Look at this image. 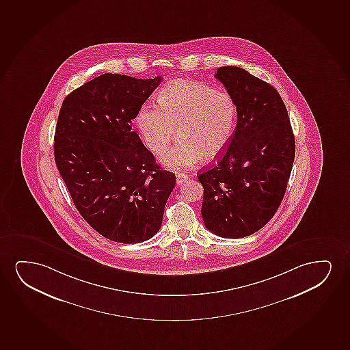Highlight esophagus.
I'll return each instance as SVG.
<instances>
[{
	"mask_svg": "<svg viewBox=\"0 0 350 350\" xmlns=\"http://www.w3.org/2000/svg\"><path fill=\"white\" fill-rule=\"evenodd\" d=\"M189 176L184 174V173H177V185H180L183 183L187 180Z\"/></svg>",
	"mask_w": 350,
	"mask_h": 350,
	"instance_id": "34e87169",
	"label": "esophagus"
}]
</instances>
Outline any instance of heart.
Masks as SVG:
<instances>
[{
	"label": "heart",
	"instance_id": "1",
	"mask_svg": "<svg viewBox=\"0 0 350 350\" xmlns=\"http://www.w3.org/2000/svg\"><path fill=\"white\" fill-rule=\"evenodd\" d=\"M159 102L142 105L137 122L146 144L158 154L167 148L178 131L180 140L161 158L165 166L190 168L202 158L217 159L227 150L237 116L230 94L203 83L177 81L163 88Z\"/></svg>",
	"mask_w": 350,
	"mask_h": 350
}]
</instances>
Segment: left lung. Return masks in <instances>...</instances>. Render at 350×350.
<instances>
[{
	"label": "left lung",
	"instance_id": "8db88e82",
	"mask_svg": "<svg viewBox=\"0 0 350 350\" xmlns=\"http://www.w3.org/2000/svg\"><path fill=\"white\" fill-rule=\"evenodd\" d=\"M237 103L232 140L217 163L198 174L204 187L202 217L226 239L250 237L274 216L295 160V135L274 88L237 66L215 72Z\"/></svg>",
	"mask_w": 350,
	"mask_h": 350
}]
</instances>
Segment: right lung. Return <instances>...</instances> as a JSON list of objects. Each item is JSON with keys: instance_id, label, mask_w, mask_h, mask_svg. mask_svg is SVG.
<instances>
[{"instance_id": "right-lung-1", "label": "right lung", "mask_w": 350, "mask_h": 350, "mask_svg": "<svg viewBox=\"0 0 350 350\" xmlns=\"http://www.w3.org/2000/svg\"><path fill=\"white\" fill-rule=\"evenodd\" d=\"M160 82L100 75L65 97L55 127V163L76 208L102 237L124 245L159 232L176 185L132 131Z\"/></svg>"}]
</instances>
